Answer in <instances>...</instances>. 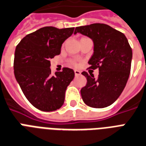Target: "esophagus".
Segmentation results:
<instances>
[{"mask_svg": "<svg viewBox=\"0 0 146 146\" xmlns=\"http://www.w3.org/2000/svg\"><path fill=\"white\" fill-rule=\"evenodd\" d=\"M74 74H75V76H79V75H81V73L78 70H74Z\"/></svg>", "mask_w": 146, "mask_h": 146, "instance_id": "34e87169", "label": "esophagus"}]
</instances>
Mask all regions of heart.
<instances>
[{"mask_svg":"<svg viewBox=\"0 0 146 146\" xmlns=\"http://www.w3.org/2000/svg\"><path fill=\"white\" fill-rule=\"evenodd\" d=\"M72 64H73V65H76V63L74 62H72Z\"/></svg>","mask_w":146,"mask_h":146,"instance_id":"b5f03b06","label":"heart"}]
</instances>
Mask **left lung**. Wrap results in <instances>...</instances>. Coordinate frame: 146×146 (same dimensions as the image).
I'll return each mask as SVG.
<instances>
[{
	"instance_id": "8db88e82",
	"label": "left lung",
	"mask_w": 146,
	"mask_h": 146,
	"mask_svg": "<svg viewBox=\"0 0 146 146\" xmlns=\"http://www.w3.org/2000/svg\"><path fill=\"white\" fill-rule=\"evenodd\" d=\"M94 42V54L88 61L90 68H99V75L83 72L86 85L81 90L86 104L94 108L107 107L116 101L123 91L131 69L133 52L123 33L104 23L75 28Z\"/></svg>"
}]
</instances>
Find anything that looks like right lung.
<instances>
[{
    "instance_id": "add662e5",
    "label": "right lung",
    "mask_w": 146,
    "mask_h": 146,
    "mask_svg": "<svg viewBox=\"0 0 146 146\" xmlns=\"http://www.w3.org/2000/svg\"><path fill=\"white\" fill-rule=\"evenodd\" d=\"M74 30L42 27L27 35L16 47V80L27 100L42 111H54L62 106L66 88L74 78V71L69 68L53 76L50 69V59L60 54L62 45Z\"/></svg>"
}]
</instances>
